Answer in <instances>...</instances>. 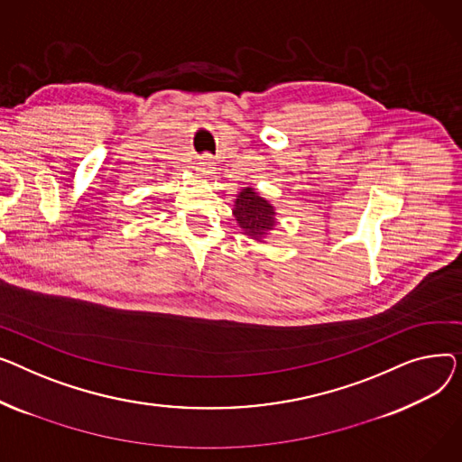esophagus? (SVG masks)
Masks as SVG:
<instances>
[{"label": "esophagus", "instance_id": "34e87169", "mask_svg": "<svg viewBox=\"0 0 462 462\" xmlns=\"http://www.w3.org/2000/svg\"><path fill=\"white\" fill-rule=\"evenodd\" d=\"M214 166H216V160L210 156V154H205V156H201V160H199V173H203V175H210L212 171H214Z\"/></svg>", "mask_w": 462, "mask_h": 462}]
</instances>
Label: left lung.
<instances>
[{
  "instance_id": "left-lung-1",
  "label": "left lung",
  "mask_w": 462,
  "mask_h": 462,
  "mask_svg": "<svg viewBox=\"0 0 462 462\" xmlns=\"http://www.w3.org/2000/svg\"><path fill=\"white\" fill-rule=\"evenodd\" d=\"M233 216L244 235L255 242H264L278 226L276 208L268 199L259 196L255 188H242L236 194Z\"/></svg>"
}]
</instances>
